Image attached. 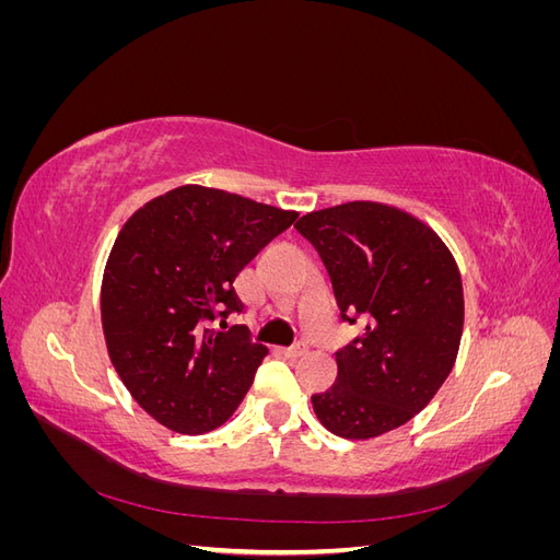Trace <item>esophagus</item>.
Wrapping results in <instances>:
<instances>
[{
    "label": "esophagus",
    "mask_w": 560,
    "mask_h": 560,
    "mask_svg": "<svg viewBox=\"0 0 560 560\" xmlns=\"http://www.w3.org/2000/svg\"><path fill=\"white\" fill-rule=\"evenodd\" d=\"M306 352H308V343L306 341H296L294 346L287 348V354H290V358H301V354H306Z\"/></svg>",
    "instance_id": "obj_1"
}]
</instances>
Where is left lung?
Returning <instances> with one entry per match:
<instances>
[{"label":"left lung","mask_w":560,"mask_h":560,"mask_svg":"<svg viewBox=\"0 0 560 560\" xmlns=\"http://www.w3.org/2000/svg\"><path fill=\"white\" fill-rule=\"evenodd\" d=\"M325 264L348 325L364 334L336 350L338 376L313 395L329 432L371 439L409 422L444 385L460 348V270L439 235L416 217L354 200L294 224Z\"/></svg>","instance_id":"1"}]
</instances>
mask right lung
<instances>
[{
    "instance_id": "1",
    "label": "right lung",
    "mask_w": 560,
    "mask_h": 560,
    "mask_svg": "<svg viewBox=\"0 0 560 560\" xmlns=\"http://www.w3.org/2000/svg\"><path fill=\"white\" fill-rule=\"evenodd\" d=\"M296 217L186 184L118 233L100 299L105 341L128 393L161 425L210 432L245 399L268 348L245 325L226 327L245 308L233 282Z\"/></svg>"
}]
</instances>
